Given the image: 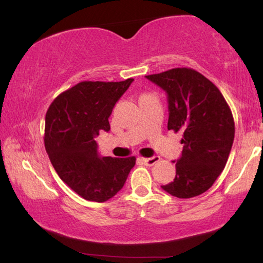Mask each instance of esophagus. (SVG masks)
<instances>
[{"label":"esophagus","mask_w":263,"mask_h":263,"mask_svg":"<svg viewBox=\"0 0 263 263\" xmlns=\"http://www.w3.org/2000/svg\"><path fill=\"white\" fill-rule=\"evenodd\" d=\"M140 160L144 162V164H146V166H154L155 163L160 161V157L155 155V157H152V158H142Z\"/></svg>","instance_id":"34e87169"}]
</instances>
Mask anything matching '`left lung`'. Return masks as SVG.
Here are the masks:
<instances>
[{
  "instance_id": "left-lung-1",
  "label": "left lung",
  "mask_w": 263,
  "mask_h": 263,
  "mask_svg": "<svg viewBox=\"0 0 263 263\" xmlns=\"http://www.w3.org/2000/svg\"><path fill=\"white\" fill-rule=\"evenodd\" d=\"M146 79L167 94L168 130L183 133L175 179L161 188L179 198L205 193L232 148L234 121L229 104L210 80L191 68H173Z\"/></svg>"
}]
</instances>
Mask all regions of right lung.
<instances>
[{
  "instance_id": "obj_1",
  "label": "right lung",
  "mask_w": 263,
  "mask_h": 263,
  "mask_svg": "<svg viewBox=\"0 0 263 263\" xmlns=\"http://www.w3.org/2000/svg\"><path fill=\"white\" fill-rule=\"evenodd\" d=\"M133 79L83 81L52 102L45 117V148L60 179L87 201L105 202L123 188L136 158L101 157L95 138L110 130L115 104Z\"/></svg>"
}]
</instances>
